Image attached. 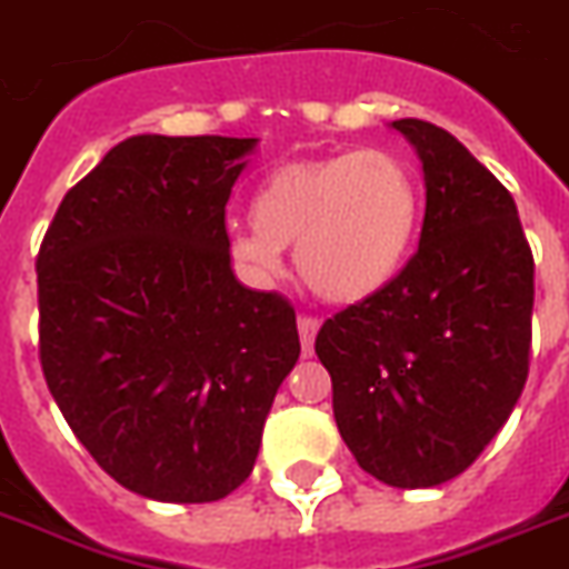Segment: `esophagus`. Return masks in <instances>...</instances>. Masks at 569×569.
Here are the masks:
<instances>
[{
	"mask_svg": "<svg viewBox=\"0 0 569 569\" xmlns=\"http://www.w3.org/2000/svg\"><path fill=\"white\" fill-rule=\"evenodd\" d=\"M297 326H299V341H302V353L311 356L315 353V335L317 329H320V320L311 315H299Z\"/></svg>",
	"mask_w": 569,
	"mask_h": 569,
	"instance_id": "34e87169",
	"label": "esophagus"
}]
</instances>
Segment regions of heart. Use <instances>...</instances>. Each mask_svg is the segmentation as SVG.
I'll return each instance as SVG.
<instances>
[{"label":"heart","instance_id":"1","mask_svg":"<svg viewBox=\"0 0 569 569\" xmlns=\"http://www.w3.org/2000/svg\"><path fill=\"white\" fill-rule=\"evenodd\" d=\"M421 180L398 151L281 162L252 198V228L228 231V252L254 281L279 279L284 246L329 302H362L398 279L421 228Z\"/></svg>","mask_w":569,"mask_h":569}]
</instances>
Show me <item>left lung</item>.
<instances>
[{"label": "left lung", "instance_id": "obj_1", "mask_svg": "<svg viewBox=\"0 0 569 569\" xmlns=\"http://www.w3.org/2000/svg\"><path fill=\"white\" fill-rule=\"evenodd\" d=\"M427 207L418 252L320 326L335 425L356 463L403 490L466 472L517 407L531 362L535 258L517 204L448 130L400 118Z\"/></svg>", "mask_w": 569, "mask_h": 569}]
</instances>
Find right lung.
<instances>
[{
	"instance_id": "obj_1",
	"label": "right lung",
	"mask_w": 569,
	"mask_h": 569,
	"mask_svg": "<svg viewBox=\"0 0 569 569\" xmlns=\"http://www.w3.org/2000/svg\"><path fill=\"white\" fill-rule=\"evenodd\" d=\"M258 139L133 136L68 189L34 261L38 356L106 475L201 505L252 475L297 311L231 272L224 204Z\"/></svg>"
}]
</instances>
